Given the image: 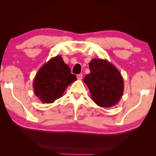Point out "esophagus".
Returning a JSON list of instances; mask_svg holds the SVG:
<instances>
[{"label": "esophagus", "mask_w": 156, "mask_h": 156, "mask_svg": "<svg viewBox=\"0 0 156 156\" xmlns=\"http://www.w3.org/2000/svg\"><path fill=\"white\" fill-rule=\"evenodd\" d=\"M76 77H77L78 80H82V77H83V75H82V74H77V75H76Z\"/></svg>", "instance_id": "esophagus-1"}]
</instances>
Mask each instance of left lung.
<instances>
[{"label":"left lung","instance_id":"obj_1","mask_svg":"<svg viewBox=\"0 0 156 156\" xmlns=\"http://www.w3.org/2000/svg\"><path fill=\"white\" fill-rule=\"evenodd\" d=\"M90 73L84 82L90 91L91 99L101 107H112L122 97L124 83L120 72L106 59H92Z\"/></svg>","mask_w":156,"mask_h":156}]
</instances>
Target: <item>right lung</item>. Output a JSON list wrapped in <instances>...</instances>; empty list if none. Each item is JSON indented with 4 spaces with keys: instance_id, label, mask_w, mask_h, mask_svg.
Listing matches in <instances>:
<instances>
[{
    "instance_id": "right-lung-1",
    "label": "right lung",
    "mask_w": 156,
    "mask_h": 156,
    "mask_svg": "<svg viewBox=\"0 0 156 156\" xmlns=\"http://www.w3.org/2000/svg\"><path fill=\"white\" fill-rule=\"evenodd\" d=\"M76 80V76L71 73L61 55H57L37 71L33 80L34 93L42 103H53Z\"/></svg>"
}]
</instances>
